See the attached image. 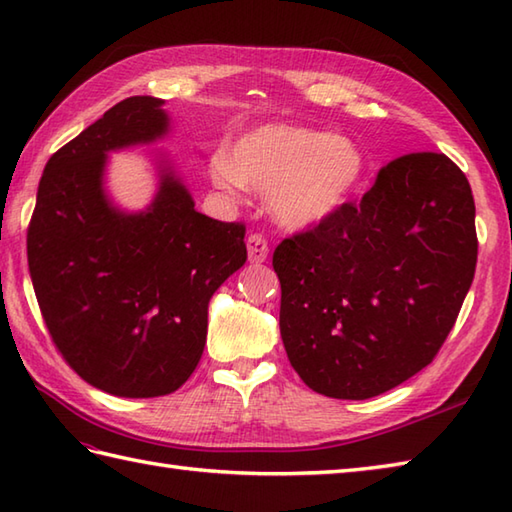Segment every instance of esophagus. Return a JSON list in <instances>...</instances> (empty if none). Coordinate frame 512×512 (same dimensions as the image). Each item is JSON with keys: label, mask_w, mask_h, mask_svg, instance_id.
<instances>
[{"label": "esophagus", "mask_w": 512, "mask_h": 512, "mask_svg": "<svg viewBox=\"0 0 512 512\" xmlns=\"http://www.w3.org/2000/svg\"><path fill=\"white\" fill-rule=\"evenodd\" d=\"M246 248H248V259H250V262H253V264L266 262V257H268V242H266V239H264L262 235H257V233L248 235Z\"/></svg>", "instance_id": "34e87169"}]
</instances>
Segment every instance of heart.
I'll list each match as a JSON object with an SVG mask.
<instances>
[{
  "label": "heart",
  "mask_w": 512,
  "mask_h": 512,
  "mask_svg": "<svg viewBox=\"0 0 512 512\" xmlns=\"http://www.w3.org/2000/svg\"><path fill=\"white\" fill-rule=\"evenodd\" d=\"M365 158L352 138L303 125H264L213 151L209 176L231 195L246 187L270 195L279 224L310 228L350 202L363 178Z\"/></svg>",
  "instance_id": "obj_1"
}]
</instances>
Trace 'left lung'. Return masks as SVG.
I'll use <instances>...</instances> for the list:
<instances>
[{
  "instance_id": "8db88e82",
  "label": "left lung",
  "mask_w": 512,
  "mask_h": 512,
  "mask_svg": "<svg viewBox=\"0 0 512 512\" xmlns=\"http://www.w3.org/2000/svg\"><path fill=\"white\" fill-rule=\"evenodd\" d=\"M475 264L462 169L436 151L387 162L361 202L275 248L290 365L323 396L385 394L436 358Z\"/></svg>"
}]
</instances>
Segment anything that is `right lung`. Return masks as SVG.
<instances>
[{
	"label": "right lung",
	"mask_w": 512,
	"mask_h": 512,
	"mask_svg": "<svg viewBox=\"0 0 512 512\" xmlns=\"http://www.w3.org/2000/svg\"><path fill=\"white\" fill-rule=\"evenodd\" d=\"M165 101L132 96L52 154L28 226V268L52 343L85 383L125 398L187 383L213 292L246 264V226L195 211L171 167L147 211L107 198V154L169 132Z\"/></svg>",
	"instance_id": "obj_1"
}]
</instances>
